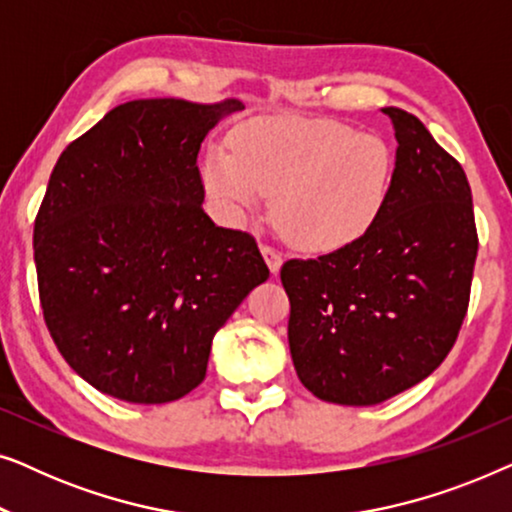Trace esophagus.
Instances as JSON below:
<instances>
[{"mask_svg": "<svg viewBox=\"0 0 512 512\" xmlns=\"http://www.w3.org/2000/svg\"><path fill=\"white\" fill-rule=\"evenodd\" d=\"M261 254L265 258V263H268V268H270L272 275H279V268H282V263H284L282 261V254H279V251H275L272 247H268V244H263Z\"/></svg>", "mask_w": 512, "mask_h": 512, "instance_id": "obj_1", "label": "esophagus"}]
</instances>
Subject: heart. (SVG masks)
Listing matches in <instances>:
<instances>
[{
    "label": "heart",
    "mask_w": 512,
    "mask_h": 512,
    "mask_svg": "<svg viewBox=\"0 0 512 512\" xmlns=\"http://www.w3.org/2000/svg\"><path fill=\"white\" fill-rule=\"evenodd\" d=\"M212 149L202 184L226 221H240L272 198V221L286 242L328 254L361 240L380 219L394 181L382 137L324 118H261Z\"/></svg>",
    "instance_id": "b5f03b06"
}]
</instances>
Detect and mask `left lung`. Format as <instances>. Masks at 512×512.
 I'll list each match as a JSON object with an SVG mask.
<instances>
[{
	"label": "left lung",
	"mask_w": 512,
	"mask_h": 512,
	"mask_svg": "<svg viewBox=\"0 0 512 512\" xmlns=\"http://www.w3.org/2000/svg\"><path fill=\"white\" fill-rule=\"evenodd\" d=\"M394 181L361 240L286 261L289 347L300 382L338 405H377L429 377L457 340L478 233L461 165L417 116L384 107Z\"/></svg>",
	"instance_id": "left-lung-1"
}]
</instances>
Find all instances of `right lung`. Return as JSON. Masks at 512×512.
I'll use <instances>...</instances> for the list:
<instances>
[{"label": "right lung", "instance_id": "add662e5", "mask_svg": "<svg viewBox=\"0 0 512 512\" xmlns=\"http://www.w3.org/2000/svg\"><path fill=\"white\" fill-rule=\"evenodd\" d=\"M240 100L111 109L62 151L34 221L44 319L97 391L170 403L205 380L212 340L270 277L254 237L202 212L198 153Z\"/></svg>", "mask_w": 512, "mask_h": 512}]
</instances>
